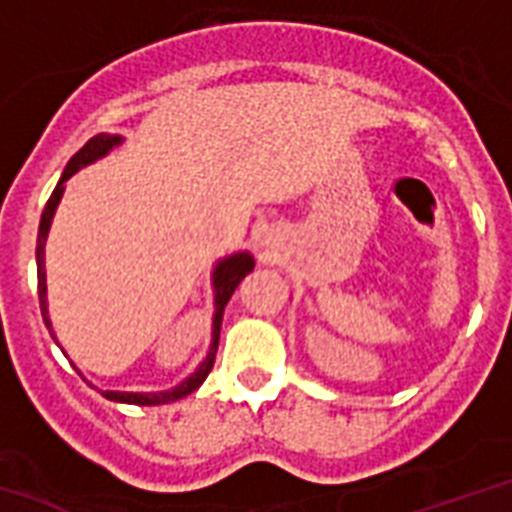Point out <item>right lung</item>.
Listing matches in <instances>:
<instances>
[{
  "label": "right lung",
  "mask_w": 512,
  "mask_h": 512,
  "mask_svg": "<svg viewBox=\"0 0 512 512\" xmlns=\"http://www.w3.org/2000/svg\"><path fill=\"white\" fill-rule=\"evenodd\" d=\"M125 138L122 135H112V133H99L94 135L91 141L78 151V154L67 162L65 172L59 177L57 188L49 196L44 206V214H41V225H38V240H36V272H38V303H41V316H44L46 329L54 335L52 329V319H49V298H46V238H49V230H52L54 214H57V206L62 201V193H65L67 180L75 175L78 170L88 167V164L99 162L107 154H112L117 146H122ZM253 256L248 251H235L227 253L222 259L214 261L211 266V293H214V314H211V342L209 350H206V356L201 358L196 369L190 371L188 377L183 382H177L175 387L170 390H156V392H125V390H99L101 395L112 403H128V405H164V403H175V400L185 398L193 390H198L204 379L209 377L211 366H214V358H217V348H219V329H222V316H225V306L227 301L235 293V287L240 285V280L246 277L248 272H253ZM59 345V342H57Z\"/></svg>",
  "instance_id": "1"
}]
</instances>
